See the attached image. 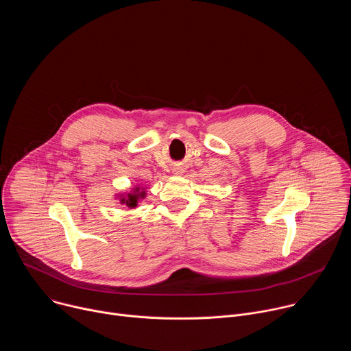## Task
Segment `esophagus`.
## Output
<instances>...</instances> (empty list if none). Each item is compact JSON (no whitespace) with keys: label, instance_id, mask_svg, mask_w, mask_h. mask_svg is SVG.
I'll return each mask as SVG.
<instances>
[{"label":"esophagus","instance_id":"1","mask_svg":"<svg viewBox=\"0 0 351 351\" xmlns=\"http://www.w3.org/2000/svg\"><path fill=\"white\" fill-rule=\"evenodd\" d=\"M178 173H180V171H178Z\"/></svg>","mask_w":351,"mask_h":351}]
</instances>
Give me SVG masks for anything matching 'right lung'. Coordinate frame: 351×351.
Instances as JSON below:
<instances>
[{"instance_id":"right-lung-1","label":"right lung","mask_w":351,"mask_h":351,"mask_svg":"<svg viewBox=\"0 0 351 351\" xmlns=\"http://www.w3.org/2000/svg\"><path fill=\"white\" fill-rule=\"evenodd\" d=\"M145 197V189L136 186L130 191H123L117 195V198L121 202V204L128 206L129 208H136L140 199Z\"/></svg>"}]
</instances>
